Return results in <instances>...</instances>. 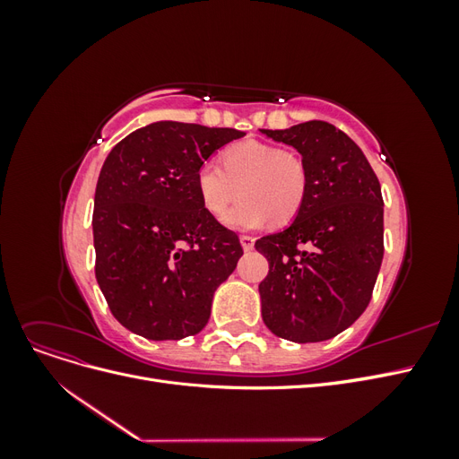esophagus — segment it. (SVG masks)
Instances as JSON below:
<instances>
[{
    "label": "esophagus",
    "instance_id": "1",
    "mask_svg": "<svg viewBox=\"0 0 459 459\" xmlns=\"http://www.w3.org/2000/svg\"><path fill=\"white\" fill-rule=\"evenodd\" d=\"M241 245H243L245 251H253V247H255L253 235H241Z\"/></svg>",
    "mask_w": 459,
    "mask_h": 459
}]
</instances>
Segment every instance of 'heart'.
Returning a JSON list of instances; mask_svg holds the SVG:
<instances>
[{"label":"heart","instance_id":"obj_1","mask_svg":"<svg viewBox=\"0 0 459 459\" xmlns=\"http://www.w3.org/2000/svg\"><path fill=\"white\" fill-rule=\"evenodd\" d=\"M221 166L203 162L195 184L203 206L212 216L230 211L226 224L235 230H256L272 220L281 226L293 220L310 189L308 164L299 151L280 149L256 140L238 142L221 151Z\"/></svg>","mask_w":459,"mask_h":459}]
</instances>
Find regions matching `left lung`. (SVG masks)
Listing matches in <instances>:
<instances>
[{
    "label": "left lung",
    "mask_w": 459,
    "mask_h": 459,
    "mask_svg": "<svg viewBox=\"0 0 459 459\" xmlns=\"http://www.w3.org/2000/svg\"><path fill=\"white\" fill-rule=\"evenodd\" d=\"M262 134L295 147L310 172L293 224L255 243L270 264L258 285L262 319L287 341H327L371 300L385 253L381 184L362 149L329 122Z\"/></svg>",
    "instance_id": "left-lung-1"
}]
</instances>
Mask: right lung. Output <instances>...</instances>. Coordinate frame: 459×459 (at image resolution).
I'll return each instance as SVG.
<instances>
[{
  "instance_id": "1",
  "label": "right lung",
  "mask_w": 459,
  "mask_h": 459,
  "mask_svg": "<svg viewBox=\"0 0 459 459\" xmlns=\"http://www.w3.org/2000/svg\"><path fill=\"white\" fill-rule=\"evenodd\" d=\"M245 132L152 122L113 147L93 201L95 277L118 322L151 341H179L211 317L214 290L243 256L238 233L199 197L195 174Z\"/></svg>"
}]
</instances>
